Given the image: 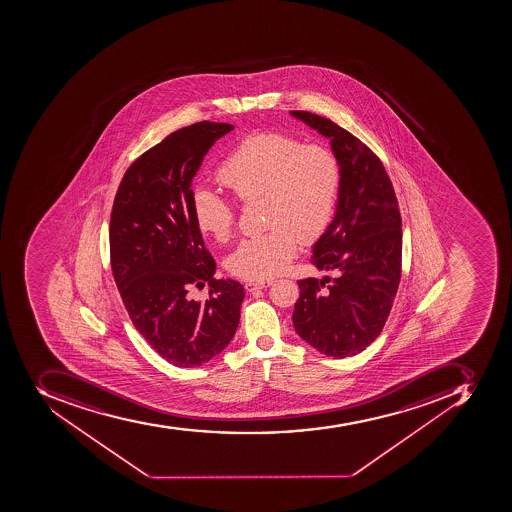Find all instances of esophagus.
I'll use <instances>...</instances> for the list:
<instances>
[{
  "instance_id": "1",
  "label": "esophagus",
  "mask_w": 512,
  "mask_h": 512,
  "mask_svg": "<svg viewBox=\"0 0 512 512\" xmlns=\"http://www.w3.org/2000/svg\"><path fill=\"white\" fill-rule=\"evenodd\" d=\"M272 280H258V282H253V280H250V282L245 283L246 291H256V290H262V288L271 287Z\"/></svg>"
}]
</instances>
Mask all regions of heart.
<instances>
[{
  "instance_id": "obj_1",
  "label": "heart",
  "mask_w": 512,
  "mask_h": 512,
  "mask_svg": "<svg viewBox=\"0 0 512 512\" xmlns=\"http://www.w3.org/2000/svg\"><path fill=\"white\" fill-rule=\"evenodd\" d=\"M217 179L238 200L262 198L264 222L271 229L245 238L225 259L227 269L243 279H271L295 258L298 243H314L332 224L340 200L343 169L327 146L303 143L282 132H256L225 156ZM192 211L201 232L229 240L237 204L196 188Z\"/></svg>"
}]
</instances>
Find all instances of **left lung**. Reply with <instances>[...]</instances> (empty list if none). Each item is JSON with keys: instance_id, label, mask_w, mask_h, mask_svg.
<instances>
[{"instance_id": "obj_1", "label": "left lung", "mask_w": 512, "mask_h": 512, "mask_svg": "<svg viewBox=\"0 0 512 512\" xmlns=\"http://www.w3.org/2000/svg\"><path fill=\"white\" fill-rule=\"evenodd\" d=\"M329 138L343 169L337 212L312 248L311 264L335 272L304 279L295 330L330 358L361 353L379 337L401 279L403 230L398 200L379 156L353 133L308 111H291Z\"/></svg>"}]
</instances>
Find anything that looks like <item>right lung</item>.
<instances>
[{
    "mask_svg": "<svg viewBox=\"0 0 512 512\" xmlns=\"http://www.w3.org/2000/svg\"><path fill=\"white\" fill-rule=\"evenodd\" d=\"M233 130L196 122L133 161L114 198L109 251L114 280L135 329L172 366L198 367L229 345L240 322V282L214 279L216 261L192 211V180L204 154ZM210 285L206 302L192 287Z\"/></svg>",
    "mask_w": 512,
    "mask_h": 512,
    "instance_id": "obj_1",
    "label": "right lung"
}]
</instances>
